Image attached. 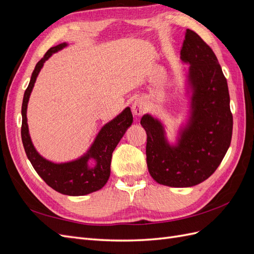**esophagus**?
<instances>
[{
    "mask_svg": "<svg viewBox=\"0 0 254 254\" xmlns=\"http://www.w3.org/2000/svg\"><path fill=\"white\" fill-rule=\"evenodd\" d=\"M146 111V104L144 99L137 98L132 105V112L135 115H142Z\"/></svg>",
    "mask_w": 254,
    "mask_h": 254,
    "instance_id": "esophagus-1",
    "label": "esophagus"
}]
</instances>
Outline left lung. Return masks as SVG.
<instances>
[{"label":"left lung","mask_w":254,"mask_h":254,"mask_svg":"<svg viewBox=\"0 0 254 254\" xmlns=\"http://www.w3.org/2000/svg\"><path fill=\"white\" fill-rule=\"evenodd\" d=\"M182 60L190 64L193 117L177 147L164 139L160 123L146 114L141 125L147 133L146 162L158 183L189 188L204 181L217 170L231 144L233 115L227 79L216 55L200 36L187 29Z\"/></svg>","instance_id":"obj_1"}]
</instances>
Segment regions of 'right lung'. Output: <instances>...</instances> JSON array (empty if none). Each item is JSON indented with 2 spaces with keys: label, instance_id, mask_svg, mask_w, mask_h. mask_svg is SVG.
Here are the masks:
<instances>
[{
  "label": "right lung",
  "instance_id": "add662e5",
  "mask_svg": "<svg viewBox=\"0 0 254 254\" xmlns=\"http://www.w3.org/2000/svg\"><path fill=\"white\" fill-rule=\"evenodd\" d=\"M65 45V43H60L56 47L51 48L35 66L32 78H30L28 87L24 92V97H23L21 136L28 160L37 174L41 177L49 187L64 195L82 196L101 190L108 181L112 152L124 135L127 128L132 124L133 118L130 108H126L113 121L102 128L88 155L79 160L73 161V162L54 164L43 159L36 151L28 133L26 118L29 95L32 93L36 78L44 61L48 60L53 53L64 48ZM89 157H93L97 161V166L94 169H89L86 165Z\"/></svg>",
  "mask_w": 254,
  "mask_h": 254
}]
</instances>
